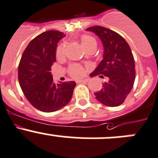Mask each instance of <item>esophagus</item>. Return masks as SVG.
<instances>
[{
    "instance_id": "1",
    "label": "esophagus",
    "mask_w": 158,
    "mask_h": 158,
    "mask_svg": "<svg viewBox=\"0 0 158 158\" xmlns=\"http://www.w3.org/2000/svg\"><path fill=\"white\" fill-rule=\"evenodd\" d=\"M77 83H79V82H88V79H77V80L76 81Z\"/></svg>"
}]
</instances>
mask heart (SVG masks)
Returning <instances> with one entry per match:
<instances>
[{"label": "heart", "instance_id": "1", "mask_svg": "<svg viewBox=\"0 0 158 158\" xmlns=\"http://www.w3.org/2000/svg\"><path fill=\"white\" fill-rule=\"evenodd\" d=\"M82 43L85 49L92 48V47H97V41H96V40L93 36H89V35H84L82 36ZM64 54V44H61V45L57 47V51H56V55H57V57H61ZM69 73L73 77L79 78L83 76L84 73H85V71H84V69L81 65L73 64L69 69Z\"/></svg>", "mask_w": 158, "mask_h": 158}]
</instances>
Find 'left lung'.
Masks as SVG:
<instances>
[{
  "mask_svg": "<svg viewBox=\"0 0 158 158\" xmlns=\"http://www.w3.org/2000/svg\"><path fill=\"white\" fill-rule=\"evenodd\" d=\"M94 32L104 47L102 61L90 76H107L108 81L102 83V89L94 93L96 99L108 107H117L129 94L135 77V61L129 45L122 36L102 26L86 29Z\"/></svg>",
  "mask_w": 158,
  "mask_h": 158,
  "instance_id": "obj_1",
  "label": "left lung"
}]
</instances>
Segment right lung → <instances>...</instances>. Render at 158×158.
Listing matches in <instances>:
<instances>
[{
	"instance_id": "1",
	"label": "right lung",
	"mask_w": 158,
	"mask_h": 158,
	"mask_svg": "<svg viewBox=\"0 0 158 158\" xmlns=\"http://www.w3.org/2000/svg\"><path fill=\"white\" fill-rule=\"evenodd\" d=\"M65 35L57 30L42 32L28 44L19 65V81L23 94L34 107L53 112L71 101L74 81L55 84L51 66L56 61L57 43Z\"/></svg>"
}]
</instances>
